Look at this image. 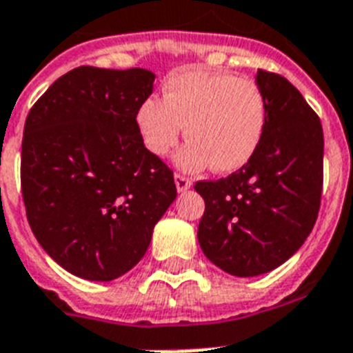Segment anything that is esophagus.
<instances>
[{
    "label": "esophagus",
    "instance_id": "1",
    "mask_svg": "<svg viewBox=\"0 0 353 353\" xmlns=\"http://www.w3.org/2000/svg\"><path fill=\"white\" fill-rule=\"evenodd\" d=\"M174 181H176V186H177V190H179V192L188 190V188L192 186L190 179H188L186 176H183V174H176V176H174Z\"/></svg>",
    "mask_w": 353,
    "mask_h": 353
}]
</instances>
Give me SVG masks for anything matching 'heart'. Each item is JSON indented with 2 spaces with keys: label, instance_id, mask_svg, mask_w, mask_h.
<instances>
[{
  "label": "heart",
  "instance_id": "obj_1",
  "mask_svg": "<svg viewBox=\"0 0 353 353\" xmlns=\"http://www.w3.org/2000/svg\"><path fill=\"white\" fill-rule=\"evenodd\" d=\"M136 125L154 156H165L179 141L183 125L190 143L179 154L181 167L196 170L210 165L216 172L245 167L259 148L266 128V101L250 79L208 70L172 74L163 99L139 105Z\"/></svg>",
  "mask_w": 353,
  "mask_h": 353
}]
</instances>
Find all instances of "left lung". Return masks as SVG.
<instances>
[{
	"instance_id": "obj_1",
	"label": "left lung",
	"mask_w": 353,
	"mask_h": 353,
	"mask_svg": "<svg viewBox=\"0 0 353 353\" xmlns=\"http://www.w3.org/2000/svg\"><path fill=\"white\" fill-rule=\"evenodd\" d=\"M266 128L245 167L194 185L205 199L197 239L208 259L237 277L283 265L316 225L323 196V127L286 77L259 70Z\"/></svg>"
}]
</instances>
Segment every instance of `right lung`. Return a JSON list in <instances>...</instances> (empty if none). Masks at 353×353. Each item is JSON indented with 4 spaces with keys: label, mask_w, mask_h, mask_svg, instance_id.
<instances>
[{
    "label": "right lung",
    "mask_w": 353,
    "mask_h": 353,
    "mask_svg": "<svg viewBox=\"0 0 353 353\" xmlns=\"http://www.w3.org/2000/svg\"><path fill=\"white\" fill-rule=\"evenodd\" d=\"M145 68L77 67L48 87L25 121L21 196L43 250L88 281H112L145 256L176 199L174 172L145 148L137 108Z\"/></svg>",
    "instance_id": "obj_1"
}]
</instances>
